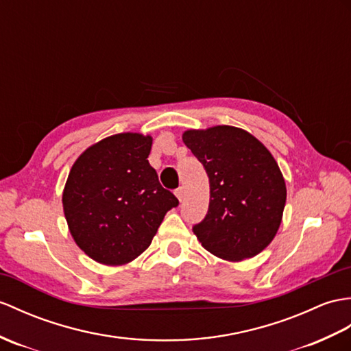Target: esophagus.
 <instances>
[{"instance_id": "obj_1", "label": "esophagus", "mask_w": 351, "mask_h": 351, "mask_svg": "<svg viewBox=\"0 0 351 351\" xmlns=\"http://www.w3.org/2000/svg\"><path fill=\"white\" fill-rule=\"evenodd\" d=\"M175 195H176L179 202L184 200V189H182V186H179L178 190H175Z\"/></svg>"}]
</instances>
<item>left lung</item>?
Instances as JSON below:
<instances>
[{
	"label": "left lung",
	"mask_w": 351,
	"mask_h": 351,
	"mask_svg": "<svg viewBox=\"0 0 351 351\" xmlns=\"http://www.w3.org/2000/svg\"><path fill=\"white\" fill-rule=\"evenodd\" d=\"M209 178L206 217L193 227L202 247L241 262L275 238L286 206V182L272 154L248 132L232 125L182 134Z\"/></svg>",
	"instance_id": "obj_1"
}]
</instances>
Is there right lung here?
I'll use <instances>...</instances> for the list:
<instances>
[{
    "label": "right lung",
    "instance_id": "1",
    "mask_svg": "<svg viewBox=\"0 0 351 351\" xmlns=\"http://www.w3.org/2000/svg\"><path fill=\"white\" fill-rule=\"evenodd\" d=\"M151 146L152 137L138 133L106 137L70 170L64 215L77 247L95 262H132L151 245L167 210L179 205L149 165Z\"/></svg>",
    "mask_w": 351,
    "mask_h": 351
}]
</instances>
